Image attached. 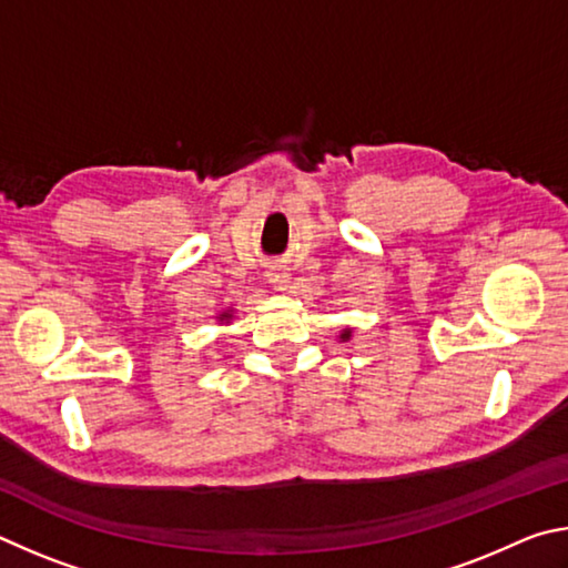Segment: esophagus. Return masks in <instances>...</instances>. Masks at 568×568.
Returning a JSON list of instances; mask_svg holds the SVG:
<instances>
[{
  "label": "esophagus",
  "instance_id": "1",
  "mask_svg": "<svg viewBox=\"0 0 568 568\" xmlns=\"http://www.w3.org/2000/svg\"><path fill=\"white\" fill-rule=\"evenodd\" d=\"M268 282H272L276 290H286L290 286V274L284 272V268H274V272H268Z\"/></svg>",
  "mask_w": 568,
  "mask_h": 568
}]
</instances>
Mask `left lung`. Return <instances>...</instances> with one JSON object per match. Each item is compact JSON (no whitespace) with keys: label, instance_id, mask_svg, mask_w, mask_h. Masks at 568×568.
I'll list each match as a JSON object with an SVG mask.
<instances>
[{"label":"left lung","instance_id":"1","mask_svg":"<svg viewBox=\"0 0 568 568\" xmlns=\"http://www.w3.org/2000/svg\"><path fill=\"white\" fill-rule=\"evenodd\" d=\"M342 339H346V334H344V336H342Z\"/></svg>","mask_w":568,"mask_h":568}]
</instances>
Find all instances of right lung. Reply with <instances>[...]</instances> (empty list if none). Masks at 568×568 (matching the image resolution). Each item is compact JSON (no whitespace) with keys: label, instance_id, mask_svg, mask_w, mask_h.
<instances>
[{"label":"right lung","instance_id":"obj_1","mask_svg":"<svg viewBox=\"0 0 568 568\" xmlns=\"http://www.w3.org/2000/svg\"><path fill=\"white\" fill-rule=\"evenodd\" d=\"M222 316H229V314H222Z\"/></svg>","mask_w":568,"mask_h":568}]
</instances>
